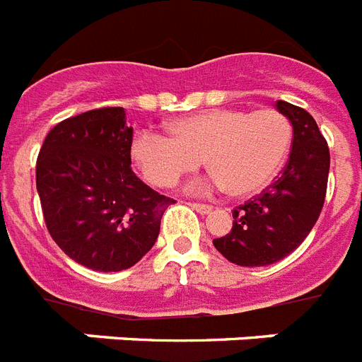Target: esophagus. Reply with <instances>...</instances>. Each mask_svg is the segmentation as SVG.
Returning a JSON list of instances; mask_svg holds the SVG:
<instances>
[{
  "label": "esophagus",
  "instance_id": "esophagus-1",
  "mask_svg": "<svg viewBox=\"0 0 362 362\" xmlns=\"http://www.w3.org/2000/svg\"><path fill=\"white\" fill-rule=\"evenodd\" d=\"M189 205L194 211H198L199 215H207V213H211V211H213V207L207 204H196V202H192V204H189Z\"/></svg>",
  "mask_w": 362,
  "mask_h": 362
}]
</instances>
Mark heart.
<instances>
[{
	"instance_id": "obj_1",
	"label": "heart",
	"mask_w": 362,
	"mask_h": 362,
	"mask_svg": "<svg viewBox=\"0 0 362 362\" xmlns=\"http://www.w3.org/2000/svg\"><path fill=\"white\" fill-rule=\"evenodd\" d=\"M168 136L140 131L131 157L147 183L168 189L207 164L213 183L230 196L262 192L290 155L293 127L282 112L213 108L172 119Z\"/></svg>"
}]
</instances>
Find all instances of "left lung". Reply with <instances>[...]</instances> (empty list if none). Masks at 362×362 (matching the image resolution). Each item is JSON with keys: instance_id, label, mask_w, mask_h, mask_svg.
I'll return each instance as SVG.
<instances>
[{"instance_id": "8db88e82", "label": "left lung", "mask_w": 362, "mask_h": 362, "mask_svg": "<svg viewBox=\"0 0 362 362\" xmlns=\"http://www.w3.org/2000/svg\"><path fill=\"white\" fill-rule=\"evenodd\" d=\"M276 110L293 127L290 160L262 194L233 209V226L213 245L228 262L263 267L286 258L305 241L323 209L331 155L306 110L279 100Z\"/></svg>"}]
</instances>
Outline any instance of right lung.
<instances>
[{"instance_id": "right-lung-1", "label": "right lung", "mask_w": 362, "mask_h": 362, "mask_svg": "<svg viewBox=\"0 0 362 362\" xmlns=\"http://www.w3.org/2000/svg\"><path fill=\"white\" fill-rule=\"evenodd\" d=\"M131 141L125 110H89L57 123L37 157L46 228L69 258L93 271L140 262L175 202L136 177Z\"/></svg>"}]
</instances>
